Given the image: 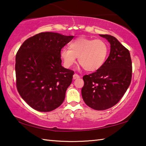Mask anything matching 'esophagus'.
Segmentation results:
<instances>
[{"instance_id": "34e87169", "label": "esophagus", "mask_w": 146, "mask_h": 146, "mask_svg": "<svg viewBox=\"0 0 146 146\" xmlns=\"http://www.w3.org/2000/svg\"><path fill=\"white\" fill-rule=\"evenodd\" d=\"M73 79H76V78H80V76H79L78 75H77V74H76V73H75L73 75Z\"/></svg>"}]
</instances>
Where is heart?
Instances as JSON below:
<instances>
[{
  "instance_id": "1",
  "label": "heart",
  "mask_w": 146,
  "mask_h": 146,
  "mask_svg": "<svg viewBox=\"0 0 146 146\" xmlns=\"http://www.w3.org/2000/svg\"><path fill=\"white\" fill-rule=\"evenodd\" d=\"M108 53V46L104 41L80 36L71 42L69 49L62 48L60 56L66 68L73 66L78 57L85 70L95 71L104 64Z\"/></svg>"
}]
</instances>
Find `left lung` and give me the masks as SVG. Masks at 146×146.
Returning <instances> with one entry per match:
<instances>
[{
	"instance_id": "obj_1",
	"label": "left lung",
	"mask_w": 146,
	"mask_h": 146,
	"mask_svg": "<svg viewBox=\"0 0 146 146\" xmlns=\"http://www.w3.org/2000/svg\"><path fill=\"white\" fill-rule=\"evenodd\" d=\"M110 43V53L100 69L83 76L82 96L89 107L105 110L114 106L126 92L132 77L129 51L113 36L100 35Z\"/></svg>"
}]
</instances>
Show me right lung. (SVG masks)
Masks as SVG:
<instances>
[{"mask_svg": "<svg viewBox=\"0 0 146 146\" xmlns=\"http://www.w3.org/2000/svg\"><path fill=\"white\" fill-rule=\"evenodd\" d=\"M73 37L42 32L26 40L17 51V90L34 110L51 111L64 102L74 71L62 66L60 51Z\"/></svg>", "mask_w": 146, "mask_h": 146, "instance_id": "right-lung-1", "label": "right lung"}]
</instances>
